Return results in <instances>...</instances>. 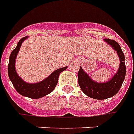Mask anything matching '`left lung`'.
Listing matches in <instances>:
<instances>
[{"mask_svg": "<svg viewBox=\"0 0 134 134\" xmlns=\"http://www.w3.org/2000/svg\"><path fill=\"white\" fill-rule=\"evenodd\" d=\"M104 41L117 51L120 58V64L119 70L115 76L107 83H99L91 80L80 67L77 74L78 84L83 93L91 98L96 99H106L115 96L119 91L126 76L125 57L120 45L115 41L109 38L104 39Z\"/></svg>", "mask_w": 134, "mask_h": 134, "instance_id": "8db88e82", "label": "left lung"}]
</instances>
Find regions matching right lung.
<instances>
[{
  "label": "right lung",
  "instance_id": "obj_1",
  "mask_svg": "<svg viewBox=\"0 0 134 134\" xmlns=\"http://www.w3.org/2000/svg\"><path fill=\"white\" fill-rule=\"evenodd\" d=\"M27 36L22 38L19 41L17 46L15 48L12 52L9 57V63L8 65V73L9 79L12 81L13 86L16 91L24 96H27L31 99H39L43 97L46 95L52 92L57 85L58 79L59 74L67 69V67L58 69L54 71L50 76H48L46 80L41 81L40 83L30 84L25 83L21 80L20 77L17 75L15 70V59L16 55L20 49L22 42L25 41Z\"/></svg>",
  "mask_w": 134,
  "mask_h": 134
}]
</instances>
